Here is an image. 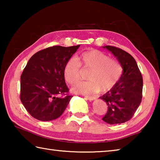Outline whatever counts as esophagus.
I'll list each match as a JSON object with an SVG mask.
<instances>
[{"label": "esophagus", "mask_w": 160, "mask_h": 160, "mask_svg": "<svg viewBox=\"0 0 160 160\" xmlns=\"http://www.w3.org/2000/svg\"><path fill=\"white\" fill-rule=\"evenodd\" d=\"M85 98L88 100H90V101H92V100H94V97H90V96H85Z\"/></svg>", "instance_id": "esophagus-1"}]
</instances>
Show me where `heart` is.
<instances>
[{
    "instance_id": "obj_1",
    "label": "heart",
    "mask_w": 160,
    "mask_h": 160,
    "mask_svg": "<svg viewBox=\"0 0 160 160\" xmlns=\"http://www.w3.org/2000/svg\"><path fill=\"white\" fill-rule=\"evenodd\" d=\"M84 70H90L88 82H80L72 88L74 93L90 94L101 90L107 92L112 89L122 75L121 64L107 54L98 50L85 51L77 58H71L64 67L65 80L70 85L78 82Z\"/></svg>"
}]
</instances>
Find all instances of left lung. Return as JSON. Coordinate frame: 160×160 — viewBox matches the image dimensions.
I'll list each match as a JSON object with an SVG mask.
<instances>
[{"label":"left lung","instance_id":"obj_1","mask_svg":"<svg viewBox=\"0 0 160 160\" xmlns=\"http://www.w3.org/2000/svg\"><path fill=\"white\" fill-rule=\"evenodd\" d=\"M123 68L118 82L99 98L107 103L108 111L102 120L109 124L123 123L129 121L142 101V77L134 58L121 48L105 46Z\"/></svg>","mask_w":160,"mask_h":160}]
</instances>
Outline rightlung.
<instances>
[{
  "mask_svg": "<svg viewBox=\"0 0 160 160\" xmlns=\"http://www.w3.org/2000/svg\"><path fill=\"white\" fill-rule=\"evenodd\" d=\"M79 47L53 46L28 61L20 77V100L32 117L48 121L63 113L72 97L68 94L64 67Z\"/></svg>",
  "mask_w": 160,
  "mask_h": 160,
  "instance_id": "1",
  "label": "right lung"
}]
</instances>
